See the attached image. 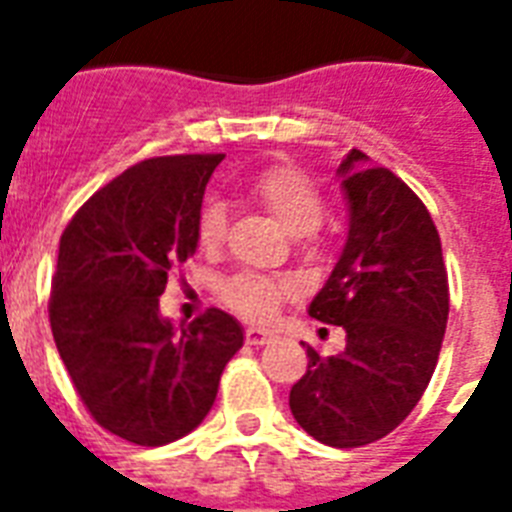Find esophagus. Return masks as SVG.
Returning a JSON list of instances; mask_svg holds the SVG:
<instances>
[{"instance_id":"esophagus-1","label":"esophagus","mask_w":512,"mask_h":512,"mask_svg":"<svg viewBox=\"0 0 512 512\" xmlns=\"http://www.w3.org/2000/svg\"><path fill=\"white\" fill-rule=\"evenodd\" d=\"M244 337H247V345H265V342L273 340L271 332H265V329H255V327H249L247 332H244Z\"/></svg>"}]
</instances>
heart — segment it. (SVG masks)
<instances>
[{
	"label": "heart",
	"mask_w": 512,
	"mask_h": 512,
	"mask_svg": "<svg viewBox=\"0 0 512 512\" xmlns=\"http://www.w3.org/2000/svg\"><path fill=\"white\" fill-rule=\"evenodd\" d=\"M249 199L263 207L292 236H311L324 220V193L308 172L295 164H273L249 183ZM228 212L220 201H209L196 223V239L204 252H217L225 244ZM295 292L289 279H273L255 271L233 273L220 284V300L241 319L263 324Z\"/></svg>",
	"instance_id": "b5f03b06"
}]
</instances>
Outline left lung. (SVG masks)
Wrapping results in <instances>:
<instances>
[{
    "instance_id": "8db88e82",
    "label": "left lung",
    "mask_w": 512,
    "mask_h": 512,
    "mask_svg": "<svg viewBox=\"0 0 512 512\" xmlns=\"http://www.w3.org/2000/svg\"><path fill=\"white\" fill-rule=\"evenodd\" d=\"M353 148L340 164L348 241L311 316L345 329V350L319 356L292 385L289 409L316 441L356 449L409 417L436 372L449 319L441 239L420 196Z\"/></svg>"
}]
</instances>
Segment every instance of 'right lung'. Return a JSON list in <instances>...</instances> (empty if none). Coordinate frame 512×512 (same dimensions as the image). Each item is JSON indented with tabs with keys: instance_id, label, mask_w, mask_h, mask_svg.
I'll use <instances>...</instances> for the list:
<instances>
[{
	"instance_id": "add662e5",
	"label": "right lung",
	"mask_w": 512,
	"mask_h": 512,
	"mask_svg": "<svg viewBox=\"0 0 512 512\" xmlns=\"http://www.w3.org/2000/svg\"><path fill=\"white\" fill-rule=\"evenodd\" d=\"M220 162L183 154L135 164L92 193L60 236L52 337L92 420L130 444L191 433L244 345L239 321L220 308L180 329L159 313L167 279L196 252L201 199Z\"/></svg>"
}]
</instances>
